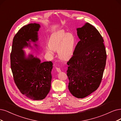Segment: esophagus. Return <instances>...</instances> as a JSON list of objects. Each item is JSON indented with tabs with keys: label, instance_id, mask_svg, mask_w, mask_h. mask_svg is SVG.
Here are the masks:
<instances>
[{
	"label": "esophagus",
	"instance_id": "1",
	"mask_svg": "<svg viewBox=\"0 0 121 121\" xmlns=\"http://www.w3.org/2000/svg\"><path fill=\"white\" fill-rule=\"evenodd\" d=\"M56 70H57V72H59V73L61 72V69L59 68H56Z\"/></svg>",
	"mask_w": 121,
	"mask_h": 121
}]
</instances>
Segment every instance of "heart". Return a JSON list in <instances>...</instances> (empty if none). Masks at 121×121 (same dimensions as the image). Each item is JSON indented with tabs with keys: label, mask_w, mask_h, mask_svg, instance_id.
I'll list each match as a JSON object with an SVG mask.
<instances>
[{
	"label": "heart",
	"mask_w": 121,
	"mask_h": 121,
	"mask_svg": "<svg viewBox=\"0 0 121 121\" xmlns=\"http://www.w3.org/2000/svg\"><path fill=\"white\" fill-rule=\"evenodd\" d=\"M75 43V37L73 34L61 30L52 35L46 52L52 55L53 50H58V55L60 59L67 60L73 54Z\"/></svg>",
	"instance_id": "heart-1"
}]
</instances>
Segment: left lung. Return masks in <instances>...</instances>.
<instances>
[{
  "label": "left lung",
  "mask_w": 121,
  "mask_h": 121,
  "mask_svg": "<svg viewBox=\"0 0 121 121\" xmlns=\"http://www.w3.org/2000/svg\"><path fill=\"white\" fill-rule=\"evenodd\" d=\"M77 31L80 40L67 62V75L70 93L75 97L83 98L99 87L107 54L103 38L94 26L86 23Z\"/></svg>",
  "instance_id": "8db88e82"
}]
</instances>
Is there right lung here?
<instances>
[{
	"label": "right lung",
	"instance_id": "1",
	"mask_svg": "<svg viewBox=\"0 0 121 121\" xmlns=\"http://www.w3.org/2000/svg\"><path fill=\"white\" fill-rule=\"evenodd\" d=\"M40 27L37 23L22 27L13 38L10 54L11 69L16 85L22 94L34 100L44 99L50 91L53 68L51 61L41 63L39 58L31 54L26 57L22 50L30 46V42L38 40Z\"/></svg>",
	"mask_w": 121,
	"mask_h": 121
}]
</instances>
